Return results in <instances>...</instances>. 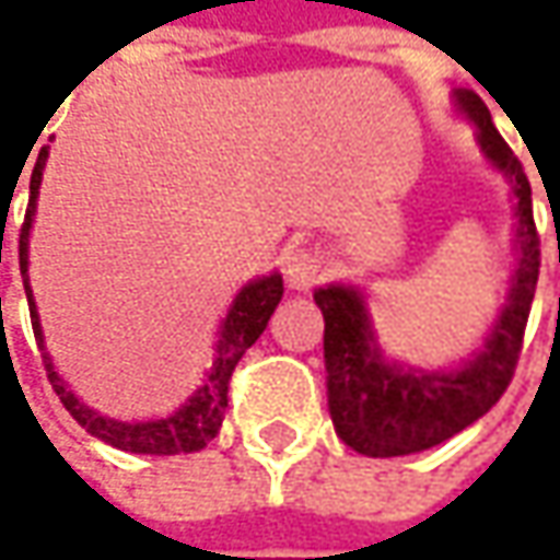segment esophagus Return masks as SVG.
I'll return each instance as SVG.
<instances>
[{"label": "esophagus", "mask_w": 560, "mask_h": 560, "mask_svg": "<svg viewBox=\"0 0 560 560\" xmlns=\"http://www.w3.org/2000/svg\"><path fill=\"white\" fill-rule=\"evenodd\" d=\"M283 270H287V283L292 290H312L314 283L320 280L324 261L312 248H292L290 255L283 258Z\"/></svg>", "instance_id": "34e87169"}]
</instances>
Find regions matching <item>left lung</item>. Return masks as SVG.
I'll list each match as a JSON object with an SVG mask.
<instances>
[{"mask_svg": "<svg viewBox=\"0 0 560 560\" xmlns=\"http://www.w3.org/2000/svg\"><path fill=\"white\" fill-rule=\"evenodd\" d=\"M458 115L477 127L483 159L508 184L517 218V268L505 305L486 334L483 349L452 371H423L383 355L368 299L358 287L330 283L314 290L324 314L327 405L336 436L368 458H396L433 448L480 420L508 389L527 330L529 305L539 280V236L524 164L495 130L483 98L455 90Z\"/></svg>", "mask_w": 560, "mask_h": 560, "instance_id": "obj_1", "label": "left lung"}]
</instances>
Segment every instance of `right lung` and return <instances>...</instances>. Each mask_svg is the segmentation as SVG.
<instances>
[{
  "label": "right lung",
  "mask_w": 560,
  "mask_h": 560,
  "mask_svg": "<svg viewBox=\"0 0 560 560\" xmlns=\"http://www.w3.org/2000/svg\"><path fill=\"white\" fill-rule=\"evenodd\" d=\"M49 159V145L39 149V159L33 164L31 174V202H27V214H24V226H21V240H18V255H21V277H24V292H27V305H31V324L33 336L43 349V364H46V376L52 383L55 396L61 398V405L71 411V418L96 440L115 445L120 452H133V455H180V452H199L208 442L218 436L221 423H224L226 411V389H230V376L236 371L240 358L246 355L255 346V339L265 334L270 314L283 299V277L273 270L268 277H258L246 283L236 292L230 312L221 320L218 330V342H214V358L211 368L205 371L202 386L186 398L184 405L159 420H115L105 418L93 411L86 401L74 396V389L58 376L52 358L46 352L43 342V327H39V314H36V302H33L31 277H27V248H31V226L33 214H36V199H39V184H43V167Z\"/></svg>",
  "instance_id": "add662e5"
}]
</instances>
